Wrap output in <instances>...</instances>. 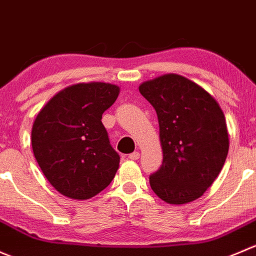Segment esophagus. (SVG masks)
I'll use <instances>...</instances> for the list:
<instances>
[{
    "instance_id": "1",
    "label": "esophagus",
    "mask_w": 256,
    "mask_h": 256,
    "mask_svg": "<svg viewBox=\"0 0 256 256\" xmlns=\"http://www.w3.org/2000/svg\"><path fill=\"white\" fill-rule=\"evenodd\" d=\"M139 156H140V154H139L138 152H132V154L128 155V158L130 160H138Z\"/></svg>"
}]
</instances>
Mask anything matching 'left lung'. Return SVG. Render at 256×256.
<instances>
[{"instance_id": "8db88e82", "label": "left lung", "mask_w": 256, "mask_h": 256, "mask_svg": "<svg viewBox=\"0 0 256 256\" xmlns=\"http://www.w3.org/2000/svg\"><path fill=\"white\" fill-rule=\"evenodd\" d=\"M139 91L156 110L162 164L149 176L152 191L170 204L201 197L217 178L229 149L220 104L201 86L168 74Z\"/></svg>"}]
</instances>
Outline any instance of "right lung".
Masks as SVG:
<instances>
[{
  "mask_svg": "<svg viewBox=\"0 0 256 256\" xmlns=\"http://www.w3.org/2000/svg\"><path fill=\"white\" fill-rule=\"evenodd\" d=\"M120 94L104 82L78 84L55 94L38 113L32 148L39 168L56 191L88 200L106 188L120 166L102 114Z\"/></svg>",
  "mask_w": 256,
  "mask_h": 256,
  "instance_id": "add662e5",
  "label": "right lung"
}]
</instances>
